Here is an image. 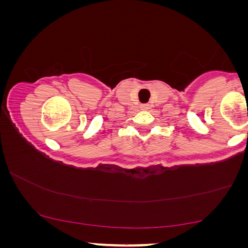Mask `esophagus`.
<instances>
[{"label":"esophagus","mask_w":248,"mask_h":248,"mask_svg":"<svg viewBox=\"0 0 248 248\" xmlns=\"http://www.w3.org/2000/svg\"><path fill=\"white\" fill-rule=\"evenodd\" d=\"M140 109L141 110H148L149 109V104H141Z\"/></svg>","instance_id":"1"}]
</instances>
